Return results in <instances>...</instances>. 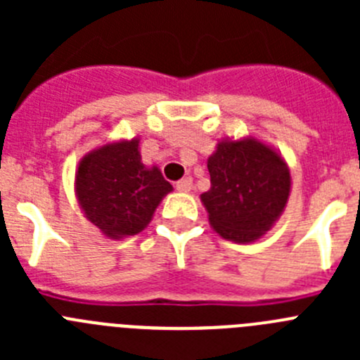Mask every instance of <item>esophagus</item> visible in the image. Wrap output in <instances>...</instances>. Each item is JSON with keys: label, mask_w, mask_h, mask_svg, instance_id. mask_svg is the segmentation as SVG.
Returning <instances> with one entry per match:
<instances>
[{"label": "esophagus", "mask_w": 360, "mask_h": 360, "mask_svg": "<svg viewBox=\"0 0 360 360\" xmlns=\"http://www.w3.org/2000/svg\"><path fill=\"white\" fill-rule=\"evenodd\" d=\"M176 189L182 191V193H189V191L193 189V178L186 176V178H182V180H178Z\"/></svg>", "instance_id": "34e87169"}]
</instances>
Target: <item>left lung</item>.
<instances>
[{
    "instance_id": "left-lung-1",
    "label": "left lung",
    "mask_w": 360,
    "mask_h": 360,
    "mask_svg": "<svg viewBox=\"0 0 360 360\" xmlns=\"http://www.w3.org/2000/svg\"><path fill=\"white\" fill-rule=\"evenodd\" d=\"M211 189L202 195L212 229L225 240L249 243L281 216L290 173L274 149L262 142H219L207 162Z\"/></svg>"
}]
</instances>
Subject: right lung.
I'll return each instance as SVG.
<instances>
[{
  "mask_svg": "<svg viewBox=\"0 0 360 360\" xmlns=\"http://www.w3.org/2000/svg\"><path fill=\"white\" fill-rule=\"evenodd\" d=\"M75 189L86 218L106 236L120 238L139 234L173 187L158 167L142 164L139 141H124L86 155Z\"/></svg>",
  "mask_w": 360,
  "mask_h": 360,
  "instance_id": "1",
  "label": "right lung"
}]
</instances>
